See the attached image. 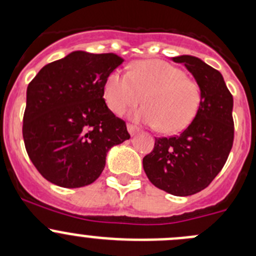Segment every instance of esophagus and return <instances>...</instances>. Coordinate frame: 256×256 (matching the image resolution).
I'll return each instance as SVG.
<instances>
[{"instance_id":"esophagus-1","label":"esophagus","mask_w":256,"mask_h":256,"mask_svg":"<svg viewBox=\"0 0 256 256\" xmlns=\"http://www.w3.org/2000/svg\"><path fill=\"white\" fill-rule=\"evenodd\" d=\"M128 134H130L131 136H134V135H135V134H138L140 130H138V128H136L135 125H130V124H128Z\"/></svg>"}]
</instances>
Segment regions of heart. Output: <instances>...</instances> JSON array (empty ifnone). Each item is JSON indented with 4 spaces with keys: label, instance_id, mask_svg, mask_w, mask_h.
<instances>
[{
    "label": "heart",
    "instance_id": "heart-1",
    "mask_svg": "<svg viewBox=\"0 0 256 256\" xmlns=\"http://www.w3.org/2000/svg\"><path fill=\"white\" fill-rule=\"evenodd\" d=\"M146 106L132 115L135 120L158 126L164 134L187 128L200 106V89L184 72L164 60L136 62L130 73L112 72L105 80L104 98L116 115L142 102Z\"/></svg>",
    "mask_w": 256,
    "mask_h": 256
}]
</instances>
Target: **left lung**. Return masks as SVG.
I'll return each mask as SVG.
<instances>
[{
  "instance_id": "left-lung-1",
  "label": "left lung",
  "mask_w": 256,
  "mask_h": 256,
  "mask_svg": "<svg viewBox=\"0 0 256 256\" xmlns=\"http://www.w3.org/2000/svg\"><path fill=\"white\" fill-rule=\"evenodd\" d=\"M200 89L197 116L180 135L160 138L142 160L150 182L170 194L186 197L208 187L226 164L234 140L233 96L223 76L193 56H174Z\"/></svg>"
}]
</instances>
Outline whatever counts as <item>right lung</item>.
Returning <instances> with one entry per match:
<instances>
[{
	"mask_svg": "<svg viewBox=\"0 0 256 256\" xmlns=\"http://www.w3.org/2000/svg\"><path fill=\"white\" fill-rule=\"evenodd\" d=\"M124 59L112 53H69L28 84L23 140L30 161L54 184L79 188L98 180L106 154L128 140L125 121L104 100L108 76Z\"/></svg>",
	"mask_w": 256,
	"mask_h": 256,
	"instance_id": "right-lung-1",
	"label": "right lung"
}]
</instances>
